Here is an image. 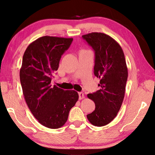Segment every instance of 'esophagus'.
<instances>
[{
    "instance_id": "34e87169",
    "label": "esophagus",
    "mask_w": 155,
    "mask_h": 155,
    "mask_svg": "<svg viewBox=\"0 0 155 155\" xmlns=\"http://www.w3.org/2000/svg\"><path fill=\"white\" fill-rule=\"evenodd\" d=\"M78 94H79V99H80V100H81V99H83L84 98V94L83 92H79Z\"/></svg>"
}]
</instances>
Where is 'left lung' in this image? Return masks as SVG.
I'll return each instance as SVG.
<instances>
[{
	"label": "left lung",
	"instance_id": "8db88e82",
	"mask_svg": "<svg viewBox=\"0 0 155 155\" xmlns=\"http://www.w3.org/2000/svg\"><path fill=\"white\" fill-rule=\"evenodd\" d=\"M95 52L94 74L100 79L101 89L87 98L95 110L87 118L95 126H104L115 119L123 103L128 72L124 51L113 38L101 32L83 35Z\"/></svg>",
	"mask_w": 155,
	"mask_h": 155
}]
</instances>
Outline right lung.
I'll use <instances>...</instances> for the list:
<instances>
[{"instance_id": "add662e5", "label": "right lung", "mask_w": 155, "mask_h": 155, "mask_svg": "<svg viewBox=\"0 0 155 155\" xmlns=\"http://www.w3.org/2000/svg\"><path fill=\"white\" fill-rule=\"evenodd\" d=\"M73 38L45 36L29 45L23 54L19 76L23 94L32 115L51 129L62 127L79 98L75 90L51 85L62 55Z\"/></svg>"}]
</instances>
